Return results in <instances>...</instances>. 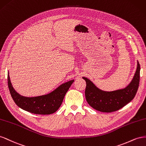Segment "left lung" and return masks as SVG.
Returning <instances> with one entry per match:
<instances>
[{
	"mask_svg": "<svg viewBox=\"0 0 146 146\" xmlns=\"http://www.w3.org/2000/svg\"><path fill=\"white\" fill-rule=\"evenodd\" d=\"M140 78V65L129 85L123 89L112 92L100 90L88 79L83 77L86 82V99L95 110L103 112H111L120 110L134 98L138 89Z\"/></svg>",
	"mask_w": 146,
	"mask_h": 146,
	"instance_id": "obj_1",
	"label": "left lung"
}]
</instances>
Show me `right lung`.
Segmentation results:
<instances>
[{
	"mask_svg": "<svg viewBox=\"0 0 146 146\" xmlns=\"http://www.w3.org/2000/svg\"><path fill=\"white\" fill-rule=\"evenodd\" d=\"M8 86L13 101L21 109L36 114H51L58 110L62 105L66 93L74 82L70 81L60 86L48 95L36 97H25L13 89L8 74Z\"/></svg>",
	"mask_w": 146,
	"mask_h": 146,
	"instance_id": "add662e5",
	"label": "right lung"
}]
</instances>
